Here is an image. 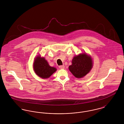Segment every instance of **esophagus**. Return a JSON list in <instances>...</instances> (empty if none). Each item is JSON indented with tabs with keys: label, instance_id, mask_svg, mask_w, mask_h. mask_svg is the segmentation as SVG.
Listing matches in <instances>:
<instances>
[{
	"label": "esophagus",
	"instance_id": "1",
	"mask_svg": "<svg viewBox=\"0 0 124 124\" xmlns=\"http://www.w3.org/2000/svg\"><path fill=\"white\" fill-rule=\"evenodd\" d=\"M59 68L60 69H63L65 68V66L64 65H60L59 66Z\"/></svg>",
	"mask_w": 124,
	"mask_h": 124
}]
</instances>
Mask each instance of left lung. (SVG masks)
<instances>
[{
	"label": "left lung",
	"instance_id": "1",
	"mask_svg": "<svg viewBox=\"0 0 124 124\" xmlns=\"http://www.w3.org/2000/svg\"><path fill=\"white\" fill-rule=\"evenodd\" d=\"M71 62L72 64L69 66V69L77 78L85 76L93 66L91 57L85 53H81L74 57Z\"/></svg>",
	"mask_w": 124,
	"mask_h": 124
}]
</instances>
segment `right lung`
I'll return each mask as SVG.
<instances>
[{"label":"right lung","instance_id":"1","mask_svg":"<svg viewBox=\"0 0 124 124\" xmlns=\"http://www.w3.org/2000/svg\"><path fill=\"white\" fill-rule=\"evenodd\" d=\"M33 69L36 74L42 78H49L57 71L56 68L50 66L47 60L39 55L34 60Z\"/></svg>","mask_w":124,"mask_h":124}]
</instances>
